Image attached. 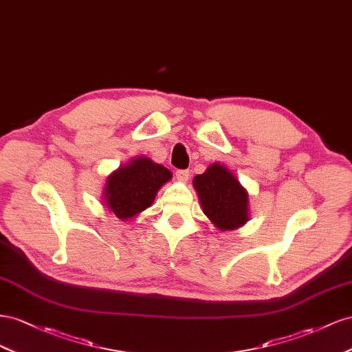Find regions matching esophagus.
I'll use <instances>...</instances> for the list:
<instances>
[{"label":"esophagus","instance_id":"34e87169","mask_svg":"<svg viewBox=\"0 0 352 352\" xmlns=\"http://www.w3.org/2000/svg\"><path fill=\"white\" fill-rule=\"evenodd\" d=\"M188 175H190L188 169H178L177 173H175V177L179 179V182H187Z\"/></svg>","mask_w":352,"mask_h":352}]
</instances>
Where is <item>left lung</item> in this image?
<instances>
[{
    "label": "left lung",
    "instance_id": "left-lung-1",
    "mask_svg": "<svg viewBox=\"0 0 352 352\" xmlns=\"http://www.w3.org/2000/svg\"><path fill=\"white\" fill-rule=\"evenodd\" d=\"M195 188L204 214L219 230H234L248 221V193L230 170L210 165L205 174L196 175Z\"/></svg>",
    "mask_w": 352,
    "mask_h": 352
}]
</instances>
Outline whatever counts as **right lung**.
<instances>
[{"label": "right lung", "mask_w": 352, "mask_h": 352, "mask_svg": "<svg viewBox=\"0 0 352 352\" xmlns=\"http://www.w3.org/2000/svg\"><path fill=\"white\" fill-rule=\"evenodd\" d=\"M170 177L169 169L152 159H133L107 178L106 205L120 219L133 218L153 204L157 190Z\"/></svg>", "instance_id": "add662e5"}]
</instances>
